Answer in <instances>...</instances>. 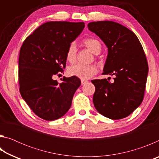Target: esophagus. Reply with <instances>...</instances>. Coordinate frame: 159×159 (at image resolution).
<instances>
[{
	"label": "esophagus",
	"instance_id": "1",
	"mask_svg": "<svg viewBox=\"0 0 159 159\" xmlns=\"http://www.w3.org/2000/svg\"><path fill=\"white\" fill-rule=\"evenodd\" d=\"M80 82H81V85H85L87 83L88 81L87 80H84V79H81L80 80Z\"/></svg>",
	"mask_w": 159,
	"mask_h": 159
}]
</instances>
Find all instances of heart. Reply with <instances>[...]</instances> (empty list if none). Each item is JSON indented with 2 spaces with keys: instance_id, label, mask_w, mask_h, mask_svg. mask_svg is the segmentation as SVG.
<instances>
[{
  "instance_id": "obj_1",
  "label": "heart",
  "mask_w": 159,
  "mask_h": 159,
  "mask_svg": "<svg viewBox=\"0 0 159 159\" xmlns=\"http://www.w3.org/2000/svg\"><path fill=\"white\" fill-rule=\"evenodd\" d=\"M85 47L88 48L95 55L101 52L102 46L101 43L98 40L93 38H88L83 41ZM76 46L75 43H72L69 45L66 53V60L71 63H74L76 60ZM98 71L96 66L93 64L85 65L82 64H76L71 66L68 69V73L69 75L76 76L81 79H88L96 74Z\"/></svg>"
}]
</instances>
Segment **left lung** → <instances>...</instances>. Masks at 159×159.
<instances>
[{"label":"left lung","instance_id":"left-lung-1","mask_svg":"<svg viewBox=\"0 0 159 159\" xmlns=\"http://www.w3.org/2000/svg\"><path fill=\"white\" fill-rule=\"evenodd\" d=\"M88 27L108 48L103 74L115 76L113 83L106 79L92 80L95 87L94 105L99 114L111 119L127 117L144 98L148 63L143 48L133 31L114 21H93Z\"/></svg>","mask_w":159,"mask_h":159}]
</instances>
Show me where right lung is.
<instances>
[{"label": "right lung", "mask_w": 159, "mask_h": 159, "mask_svg": "<svg viewBox=\"0 0 159 159\" xmlns=\"http://www.w3.org/2000/svg\"><path fill=\"white\" fill-rule=\"evenodd\" d=\"M84 27V22L49 21L38 27L21 45L19 57L20 94L34 114L45 120L63 116L80 85L76 76L64 77L61 83L53 77L63 73L67 48Z\"/></svg>", "instance_id": "add662e5"}]
</instances>
